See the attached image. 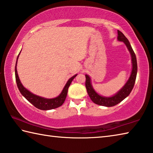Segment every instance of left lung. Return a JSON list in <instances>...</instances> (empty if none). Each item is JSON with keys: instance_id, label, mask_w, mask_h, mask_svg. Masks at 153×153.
<instances>
[{"instance_id": "1", "label": "left lung", "mask_w": 153, "mask_h": 153, "mask_svg": "<svg viewBox=\"0 0 153 153\" xmlns=\"http://www.w3.org/2000/svg\"><path fill=\"white\" fill-rule=\"evenodd\" d=\"M118 36L117 39L120 42H124L125 44L126 45L127 49L130 52L131 56V61H132V71L129 80H127L126 85L121 88L117 94L114 96H111V97H104V96H102L98 94L97 93L95 92L94 88H92L91 85V82H90V78L88 75L86 74V82L85 86L86 88L87 92L90 96V99L92 101L95 103V104L103 105V106L106 107H111L114 106V105L119 104L121 101L127 97L129 95V94L131 92V90L133 88L134 85H135L136 76H137V59L135 53H134L131 46L130 45V43L129 40L127 39V37L124 36V34L120 32V30H117Z\"/></svg>"}]
</instances>
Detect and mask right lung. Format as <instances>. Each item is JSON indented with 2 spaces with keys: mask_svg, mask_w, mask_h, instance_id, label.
Instances as JSON below:
<instances>
[{
  "mask_svg": "<svg viewBox=\"0 0 153 153\" xmlns=\"http://www.w3.org/2000/svg\"><path fill=\"white\" fill-rule=\"evenodd\" d=\"M19 55H18L17 61H18V57H19ZM17 61H16V67H15L16 81L18 88L19 89L20 92L21 94H22V96H24V97L31 103V104H33L36 108L39 109V110H52V109L57 108L59 106H61V105H63L67 97L68 87H69L71 82H72L73 80L75 78V76L77 75V74L74 75L67 81V82L66 85H65L63 90H62L61 93L59 94V96H57V97H56L55 98H51V99L42 98V97H40V96L32 94V92H30L27 89L25 88L23 86V85H22L17 73V69H16Z\"/></svg>",
  "mask_w": 153,
  "mask_h": 153,
  "instance_id": "right-lung-1",
  "label": "right lung"
}]
</instances>
